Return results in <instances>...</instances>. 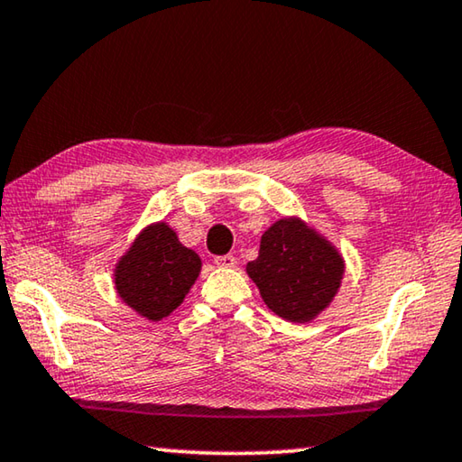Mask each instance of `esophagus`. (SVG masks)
<instances>
[{"label": "esophagus", "instance_id": "esophagus-1", "mask_svg": "<svg viewBox=\"0 0 462 462\" xmlns=\"http://www.w3.org/2000/svg\"><path fill=\"white\" fill-rule=\"evenodd\" d=\"M215 264L220 266V269H233L237 264V258L231 256V254H225V256H217Z\"/></svg>", "mask_w": 462, "mask_h": 462}]
</instances>
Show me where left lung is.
Masks as SVG:
<instances>
[{
	"instance_id": "left-lung-1",
	"label": "left lung",
	"mask_w": 462,
	"mask_h": 462,
	"mask_svg": "<svg viewBox=\"0 0 462 462\" xmlns=\"http://www.w3.org/2000/svg\"><path fill=\"white\" fill-rule=\"evenodd\" d=\"M245 271L273 312L310 323L333 302L346 264L329 239L300 217H285L263 233L258 258Z\"/></svg>"
}]
</instances>
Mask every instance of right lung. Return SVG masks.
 <instances>
[{"label": "right lung", "mask_w": 462, "mask_h": 462, "mask_svg": "<svg viewBox=\"0 0 462 462\" xmlns=\"http://www.w3.org/2000/svg\"><path fill=\"white\" fill-rule=\"evenodd\" d=\"M202 271V260L179 242L164 220L152 223L133 239L115 266L120 300L139 317L160 320L181 306Z\"/></svg>", "instance_id": "add662e5"}]
</instances>
